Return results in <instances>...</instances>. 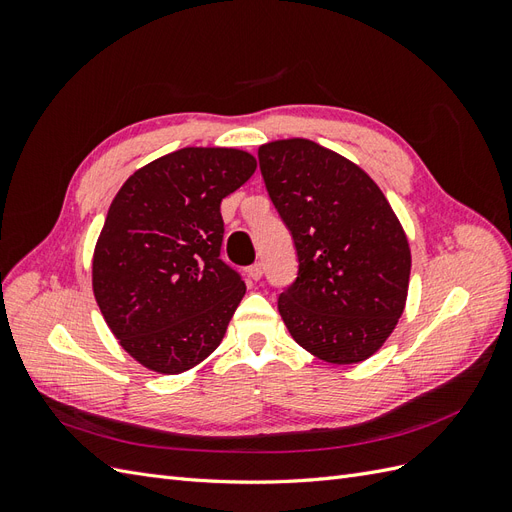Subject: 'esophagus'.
<instances>
[{
	"instance_id": "esophagus-1",
	"label": "esophagus",
	"mask_w": 512,
	"mask_h": 512,
	"mask_svg": "<svg viewBox=\"0 0 512 512\" xmlns=\"http://www.w3.org/2000/svg\"><path fill=\"white\" fill-rule=\"evenodd\" d=\"M262 273H265V269H262V265H260V262H254V265H252L250 269H247V275H250L254 282H258V280H260V277H262Z\"/></svg>"
}]
</instances>
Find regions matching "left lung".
Returning a JSON list of instances; mask_svg holds the SVG:
<instances>
[{"label":"left lung","mask_w":512,"mask_h":512,"mask_svg":"<svg viewBox=\"0 0 512 512\" xmlns=\"http://www.w3.org/2000/svg\"><path fill=\"white\" fill-rule=\"evenodd\" d=\"M299 273L277 299L294 342L333 365L369 359L404 314L410 245L365 170L307 138L258 149Z\"/></svg>","instance_id":"left-lung-1"}]
</instances>
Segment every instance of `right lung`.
<instances>
[{
  "mask_svg": "<svg viewBox=\"0 0 512 512\" xmlns=\"http://www.w3.org/2000/svg\"><path fill=\"white\" fill-rule=\"evenodd\" d=\"M254 170L247 151L185 147L138 168L113 198L91 282L108 329L147 369L181 374L220 346L245 294L220 258V205Z\"/></svg>",
  "mask_w": 512,
  "mask_h": 512,
  "instance_id": "1",
  "label": "right lung"
}]
</instances>
